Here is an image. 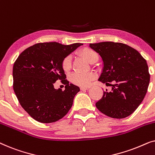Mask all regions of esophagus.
<instances>
[{
  "instance_id": "1",
  "label": "esophagus",
  "mask_w": 155,
  "mask_h": 155,
  "mask_svg": "<svg viewBox=\"0 0 155 155\" xmlns=\"http://www.w3.org/2000/svg\"><path fill=\"white\" fill-rule=\"evenodd\" d=\"M89 88H90L89 87H80V90H82V91L87 90H88Z\"/></svg>"
}]
</instances>
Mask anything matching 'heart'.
Returning a JSON list of instances; mask_svg holds the SVG:
<instances>
[{
	"instance_id": "1",
	"label": "heart",
	"mask_w": 155,
	"mask_h": 155,
	"mask_svg": "<svg viewBox=\"0 0 155 155\" xmlns=\"http://www.w3.org/2000/svg\"><path fill=\"white\" fill-rule=\"evenodd\" d=\"M80 55L83 57L89 63H92L93 61L98 60V54L94 50L90 48H84L80 50ZM71 56H67L63 59L61 62V67L63 71L68 73L71 68ZM96 75L93 73H89L87 74H81L74 73L69 77V80L72 83L75 85L80 87H87L93 80L95 79Z\"/></svg>"
}]
</instances>
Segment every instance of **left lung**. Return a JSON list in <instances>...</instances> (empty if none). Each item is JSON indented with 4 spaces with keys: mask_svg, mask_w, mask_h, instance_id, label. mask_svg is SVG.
<instances>
[{
    "mask_svg": "<svg viewBox=\"0 0 155 155\" xmlns=\"http://www.w3.org/2000/svg\"><path fill=\"white\" fill-rule=\"evenodd\" d=\"M100 56L103 68L98 80L112 84L96 103L99 111L114 118H124L134 112L143 101L150 83L147 62L134 48L111 41L90 44Z\"/></svg>",
    "mask_w": 155,
    "mask_h": 155,
    "instance_id": "obj_1",
    "label": "left lung"
}]
</instances>
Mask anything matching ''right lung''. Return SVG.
<instances>
[{
	"mask_svg": "<svg viewBox=\"0 0 155 155\" xmlns=\"http://www.w3.org/2000/svg\"><path fill=\"white\" fill-rule=\"evenodd\" d=\"M82 44L63 45L57 42L39 43L20 54L12 69L13 89L22 107L37 121L49 124L66 115L79 87L64 80L61 62ZM61 79L65 90L55 89Z\"/></svg>",
	"mask_w": 155,
	"mask_h": 155,
	"instance_id": "right-lung-1",
	"label": "right lung"
}]
</instances>
